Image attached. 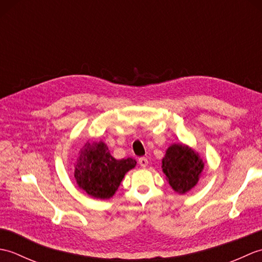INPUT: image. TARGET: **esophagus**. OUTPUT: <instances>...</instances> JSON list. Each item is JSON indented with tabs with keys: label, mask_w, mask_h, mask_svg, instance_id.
I'll list each match as a JSON object with an SVG mask.
<instances>
[{
	"label": "esophagus",
	"mask_w": 262,
	"mask_h": 262,
	"mask_svg": "<svg viewBox=\"0 0 262 262\" xmlns=\"http://www.w3.org/2000/svg\"><path fill=\"white\" fill-rule=\"evenodd\" d=\"M138 163H140L142 168H145V166L148 164V161L146 158H140L138 159Z\"/></svg>",
	"instance_id": "obj_1"
}]
</instances>
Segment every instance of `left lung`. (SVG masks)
I'll return each mask as SVG.
<instances>
[{
    "mask_svg": "<svg viewBox=\"0 0 262 262\" xmlns=\"http://www.w3.org/2000/svg\"><path fill=\"white\" fill-rule=\"evenodd\" d=\"M204 163L193 149L182 144H173L166 149L162 170L173 190L186 193L197 185Z\"/></svg>",
    "mask_w": 262,
    "mask_h": 262,
    "instance_id": "left-lung-1",
    "label": "left lung"
}]
</instances>
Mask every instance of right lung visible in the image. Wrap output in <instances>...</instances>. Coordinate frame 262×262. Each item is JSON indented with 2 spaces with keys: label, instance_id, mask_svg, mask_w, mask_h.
I'll list each match as a JSON object with an SVG mask.
<instances>
[{
  "label": "right lung",
  "instance_id": "right-lung-1",
  "mask_svg": "<svg viewBox=\"0 0 262 262\" xmlns=\"http://www.w3.org/2000/svg\"><path fill=\"white\" fill-rule=\"evenodd\" d=\"M135 165L132 158L111 157L103 142L86 143L77 159L74 177L79 187L91 197L108 199L115 194L126 172Z\"/></svg>",
  "mask_w": 262,
  "mask_h": 262
}]
</instances>
